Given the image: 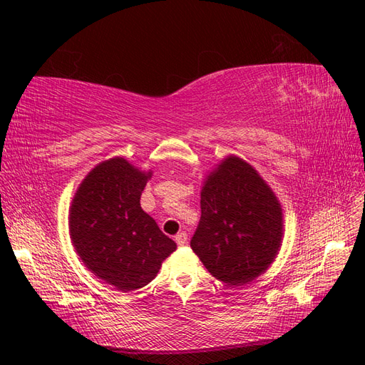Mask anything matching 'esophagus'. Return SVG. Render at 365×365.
Instances as JSON below:
<instances>
[{"instance_id":"1","label":"esophagus","mask_w":365,"mask_h":365,"mask_svg":"<svg viewBox=\"0 0 365 365\" xmlns=\"http://www.w3.org/2000/svg\"><path fill=\"white\" fill-rule=\"evenodd\" d=\"M175 242L178 244V247H184L187 244V233H184V231H181V233H178L175 236Z\"/></svg>"}]
</instances>
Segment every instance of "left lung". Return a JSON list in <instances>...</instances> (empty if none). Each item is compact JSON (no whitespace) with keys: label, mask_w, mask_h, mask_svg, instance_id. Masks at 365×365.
Masks as SVG:
<instances>
[{"label":"left lung","mask_w":365,"mask_h":365,"mask_svg":"<svg viewBox=\"0 0 365 365\" xmlns=\"http://www.w3.org/2000/svg\"><path fill=\"white\" fill-rule=\"evenodd\" d=\"M277 197L248 163L228 157L201 192V219L190 247L208 272L231 286L267 269L283 235Z\"/></svg>","instance_id":"8db88e82"}]
</instances>
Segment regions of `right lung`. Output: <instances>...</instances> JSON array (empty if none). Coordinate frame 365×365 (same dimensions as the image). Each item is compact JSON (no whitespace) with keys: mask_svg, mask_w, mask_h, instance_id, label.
I'll list each match as a JSON object with an SVG mask.
<instances>
[{"mask_svg":"<svg viewBox=\"0 0 365 365\" xmlns=\"http://www.w3.org/2000/svg\"><path fill=\"white\" fill-rule=\"evenodd\" d=\"M149 178L150 172L111 158L88 173L70 210L71 240L82 262L123 292L146 286L176 250L140 205Z\"/></svg>","mask_w":365,"mask_h":365,"instance_id":"right-lung-1","label":"right lung"}]
</instances>
